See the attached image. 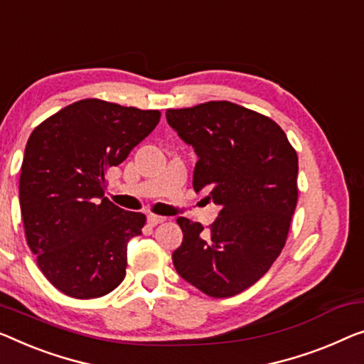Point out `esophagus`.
I'll list each match as a JSON object with an SVG mask.
<instances>
[{
    "label": "esophagus",
    "instance_id": "obj_1",
    "mask_svg": "<svg viewBox=\"0 0 364 364\" xmlns=\"http://www.w3.org/2000/svg\"><path fill=\"white\" fill-rule=\"evenodd\" d=\"M147 222L150 225H159L161 222H165V217L161 215H155V214H149L147 215Z\"/></svg>",
    "mask_w": 364,
    "mask_h": 364
}]
</instances>
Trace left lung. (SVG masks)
Segmentation results:
<instances>
[{"mask_svg":"<svg viewBox=\"0 0 364 364\" xmlns=\"http://www.w3.org/2000/svg\"><path fill=\"white\" fill-rule=\"evenodd\" d=\"M166 121L198 155L193 186L220 205L209 230L178 217L173 264L210 297L257 283L283 250L297 204V155L278 124L230 101L168 109Z\"/></svg>","mask_w":364,"mask_h":364,"instance_id":"1","label":"left lung"}]
</instances>
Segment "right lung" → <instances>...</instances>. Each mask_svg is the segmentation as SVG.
<instances>
[{
  "label": "right lung",
  "instance_id": "add662e5",
  "mask_svg": "<svg viewBox=\"0 0 364 364\" xmlns=\"http://www.w3.org/2000/svg\"><path fill=\"white\" fill-rule=\"evenodd\" d=\"M160 111L81 100L32 130L21 166L19 204L43 276L75 299L122 283L127 242L145 215L105 198L106 175L156 127Z\"/></svg>",
  "mask_w": 364,
  "mask_h": 364
}]
</instances>
